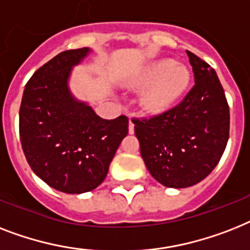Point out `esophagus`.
I'll return each instance as SVG.
<instances>
[{"mask_svg": "<svg viewBox=\"0 0 250 250\" xmlns=\"http://www.w3.org/2000/svg\"><path fill=\"white\" fill-rule=\"evenodd\" d=\"M128 131H129V133H133V132H135V125H133V122H132V118H131V117H129Z\"/></svg>", "mask_w": 250, "mask_h": 250, "instance_id": "1", "label": "esophagus"}]
</instances>
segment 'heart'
Masks as SVG:
<instances>
[{
	"label": "heart",
	"instance_id": "obj_1",
	"mask_svg": "<svg viewBox=\"0 0 250 250\" xmlns=\"http://www.w3.org/2000/svg\"><path fill=\"white\" fill-rule=\"evenodd\" d=\"M188 82L190 72L186 66L176 64L171 59H160L149 62L127 84L136 90L146 87L140 96V103L145 110L160 113L182 96Z\"/></svg>",
	"mask_w": 250,
	"mask_h": 250
}]
</instances>
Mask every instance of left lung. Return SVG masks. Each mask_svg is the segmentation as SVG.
I'll return each mask as SVG.
<instances>
[{
	"mask_svg": "<svg viewBox=\"0 0 250 250\" xmlns=\"http://www.w3.org/2000/svg\"><path fill=\"white\" fill-rule=\"evenodd\" d=\"M195 86L163 114L133 119L147 171L166 188L198 184L214 169L226 149L230 110L214 69L188 51Z\"/></svg>",
	"mask_w": 250,
	"mask_h": 250,
	"instance_id": "1",
	"label": "left lung"
}]
</instances>
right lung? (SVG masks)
I'll use <instances>...</instances> for the list:
<instances>
[{
  "label": "right lung",
  "instance_id": "1",
  "mask_svg": "<svg viewBox=\"0 0 250 250\" xmlns=\"http://www.w3.org/2000/svg\"><path fill=\"white\" fill-rule=\"evenodd\" d=\"M91 48L60 52L41 66L25 86L19 113L21 147L34 173L66 194L96 188L128 133V118L103 119L73 96V66Z\"/></svg>",
  "mask_w": 250,
  "mask_h": 250
}]
</instances>
